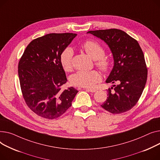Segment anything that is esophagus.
<instances>
[{
    "label": "esophagus",
    "instance_id": "obj_1",
    "mask_svg": "<svg viewBox=\"0 0 160 160\" xmlns=\"http://www.w3.org/2000/svg\"><path fill=\"white\" fill-rule=\"evenodd\" d=\"M87 90H88L90 92H96L97 91V90L96 88H86Z\"/></svg>",
    "mask_w": 160,
    "mask_h": 160
}]
</instances>
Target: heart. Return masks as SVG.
Here are the masks:
<instances>
[{"instance_id": "1", "label": "heart", "mask_w": 160, "mask_h": 160, "mask_svg": "<svg viewBox=\"0 0 160 160\" xmlns=\"http://www.w3.org/2000/svg\"><path fill=\"white\" fill-rule=\"evenodd\" d=\"M82 48L90 57L96 60V64L103 72H108L110 68V61L105 55V49L97 41L89 40L81 45ZM73 50L71 47L66 48L61 53L60 63L65 72H70L72 68V58ZM101 79V74L96 70H80L72 74L70 81L75 86L80 87L91 88L94 87Z\"/></svg>"}]
</instances>
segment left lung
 Here are the masks:
<instances>
[{
  "label": "left lung",
  "mask_w": 160,
  "mask_h": 160,
  "mask_svg": "<svg viewBox=\"0 0 160 160\" xmlns=\"http://www.w3.org/2000/svg\"><path fill=\"white\" fill-rule=\"evenodd\" d=\"M104 41L114 58V67L106 80L116 82L107 90V100L101 106L112 114L130 110L142 94L147 79V68L143 51L136 40L118 29L89 31Z\"/></svg>",
  "instance_id": "1"
}]
</instances>
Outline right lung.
<instances>
[{
  "label": "right lung",
  "mask_w": 160,
  "mask_h": 160,
  "mask_svg": "<svg viewBox=\"0 0 160 160\" xmlns=\"http://www.w3.org/2000/svg\"><path fill=\"white\" fill-rule=\"evenodd\" d=\"M77 34L49 33L33 40L26 47L18 67L22 96L28 107L39 116L53 119L72 105L78 91L61 90L67 81L60 63L62 52Z\"/></svg>",
  "instance_id": "add662e5"
}]
</instances>
